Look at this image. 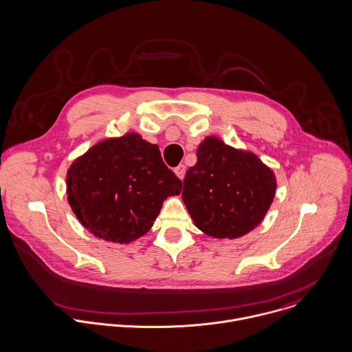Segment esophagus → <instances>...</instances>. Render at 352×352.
I'll return each mask as SVG.
<instances>
[{
  "instance_id": "esophagus-1",
  "label": "esophagus",
  "mask_w": 352,
  "mask_h": 352,
  "mask_svg": "<svg viewBox=\"0 0 352 352\" xmlns=\"http://www.w3.org/2000/svg\"><path fill=\"white\" fill-rule=\"evenodd\" d=\"M174 173L177 174V177H178L179 179H184V177H185V173H186V167H185L184 164H179V166H177V167H175Z\"/></svg>"
}]
</instances>
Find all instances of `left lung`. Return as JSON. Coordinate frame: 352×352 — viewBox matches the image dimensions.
<instances>
[{"label":"left lung","instance_id":"obj_1","mask_svg":"<svg viewBox=\"0 0 352 352\" xmlns=\"http://www.w3.org/2000/svg\"><path fill=\"white\" fill-rule=\"evenodd\" d=\"M197 163L186 171L182 199L195 224L213 238H238L261 223L275 197L271 168L250 152L236 151L216 138L197 149Z\"/></svg>","mask_w":352,"mask_h":352}]
</instances>
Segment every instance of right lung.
<instances>
[{
    "instance_id": "obj_1",
    "label": "right lung",
    "mask_w": 352,
    "mask_h": 352,
    "mask_svg": "<svg viewBox=\"0 0 352 352\" xmlns=\"http://www.w3.org/2000/svg\"><path fill=\"white\" fill-rule=\"evenodd\" d=\"M68 201L95 236L128 243L144 235L181 179L164 164L159 146L136 133L94 145L68 171Z\"/></svg>"
}]
</instances>
